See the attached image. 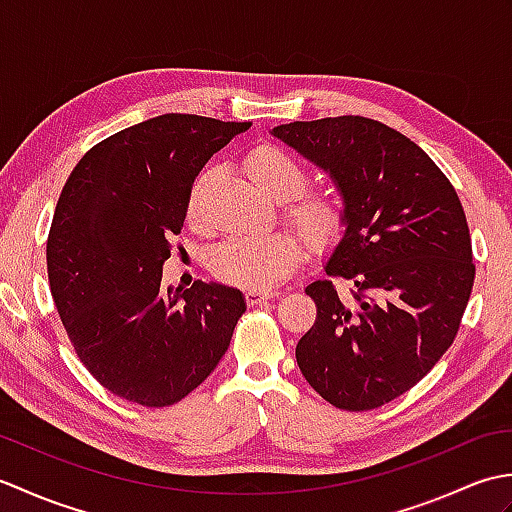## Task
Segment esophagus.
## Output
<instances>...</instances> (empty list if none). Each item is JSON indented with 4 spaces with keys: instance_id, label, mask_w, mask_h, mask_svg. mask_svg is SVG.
Listing matches in <instances>:
<instances>
[{
    "instance_id": "34e87169",
    "label": "esophagus",
    "mask_w": 512,
    "mask_h": 512,
    "mask_svg": "<svg viewBox=\"0 0 512 512\" xmlns=\"http://www.w3.org/2000/svg\"><path fill=\"white\" fill-rule=\"evenodd\" d=\"M279 292H275V290H259V288H248L246 290V301H248V306H257V303H262V301H266V299H273V297H277Z\"/></svg>"
}]
</instances>
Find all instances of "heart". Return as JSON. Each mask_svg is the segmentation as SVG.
Masks as SVG:
<instances>
[{
  "label": "heart",
  "instance_id": "obj_1",
  "mask_svg": "<svg viewBox=\"0 0 512 512\" xmlns=\"http://www.w3.org/2000/svg\"><path fill=\"white\" fill-rule=\"evenodd\" d=\"M250 182L275 202H287L286 222L295 228L312 250L332 246L345 228V206L334 191L299 192L306 189L308 173L288 151L266 145L250 151L246 162ZM206 178H200L189 198L187 215L195 228L204 226L200 191ZM301 257V246L292 235L270 233L257 239H228L215 248L211 257L213 273L228 284L244 288H270L284 279Z\"/></svg>",
  "mask_w": 512,
  "mask_h": 512
}]
</instances>
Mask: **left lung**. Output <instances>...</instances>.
<instances>
[{
  "mask_svg": "<svg viewBox=\"0 0 512 512\" xmlns=\"http://www.w3.org/2000/svg\"><path fill=\"white\" fill-rule=\"evenodd\" d=\"M275 138L325 171L345 206V231L325 273L306 286L317 321L297 363L330 405L365 411L405 394L458 334L475 266L458 193L424 151L363 116L279 125Z\"/></svg>",
  "mask_w": 512,
  "mask_h": 512,
  "instance_id": "obj_1",
  "label": "left lung"
}]
</instances>
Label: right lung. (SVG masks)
<instances>
[{
	"label": "right lung",
	"instance_id": "1",
	"mask_svg": "<svg viewBox=\"0 0 512 512\" xmlns=\"http://www.w3.org/2000/svg\"><path fill=\"white\" fill-rule=\"evenodd\" d=\"M250 123L162 114L92 147L54 209V306L81 363L112 394L167 407L204 383L246 312L237 288H160L191 184Z\"/></svg>",
	"mask_w": 512,
	"mask_h": 512
}]
</instances>
